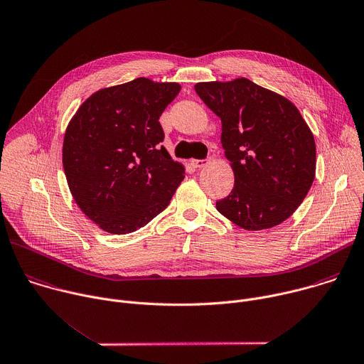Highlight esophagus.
<instances>
[{"instance_id":"esophagus-1","label":"esophagus","mask_w":364,"mask_h":364,"mask_svg":"<svg viewBox=\"0 0 364 364\" xmlns=\"http://www.w3.org/2000/svg\"><path fill=\"white\" fill-rule=\"evenodd\" d=\"M208 163H210L208 159H207V160H191V166H194L196 168H203V167H205Z\"/></svg>"}]
</instances>
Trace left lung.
<instances>
[{
    "instance_id": "8db88e82",
    "label": "left lung",
    "mask_w": 364,
    "mask_h": 364,
    "mask_svg": "<svg viewBox=\"0 0 364 364\" xmlns=\"http://www.w3.org/2000/svg\"><path fill=\"white\" fill-rule=\"evenodd\" d=\"M196 92L221 119V146L234 173L215 207L238 227L257 231L287 220L316 176V143L297 107L241 77L197 82Z\"/></svg>"
}]
</instances>
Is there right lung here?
I'll use <instances>...</instances> for the list:
<instances>
[{
	"mask_svg": "<svg viewBox=\"0 0 364 364\" xmlns=\"http://www.w3.org/2000/svg\"><path fill=\"white\" fill-rule=\"evenodd\" d=\"M180 90L140 77L95 91L70 119L64 173L74 201L101 230L133 232L170 204L186 168L161 146L159 118Z\"/></svg>",
	"mask_w": 364,
	"mask_h": 364,
	"instance_id": "1",
	"label": "right lung"
}]
</instances>
